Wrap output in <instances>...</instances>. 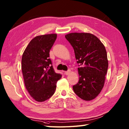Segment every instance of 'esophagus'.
<instances>
[{
    "label": "esophagus",
    "mask_w": 129,
    "mask_h": 129,
    "mask_svg": "<svg viewBox=\"0 0 129 129\" xmlns=\"http://www.w3.org/2000/svg\"><path fill=\"white\" fill-rule=\"evenodd\" d=\"M70 72H71V71H70V70H68V71H66V72H65V75H69V73H70Z\"/></svg>",
    "instance_id": "34e87169"
}]
</instances>
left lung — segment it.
I'll list each match as a JSON object with an SVG mask.
<instances>
[{"mask_svg":"<svg viewBox=\"0 0 129 129\" xmlns=\"http://www.w3.org/2000/svg\"><path fill=\"white\" fill-rule=\"evenodd\" d=\"M65 37L73 48L79 66V81L73 89L81 99L90 101L99 94L104 85L108 68L105 47L91 34L71 33Z\"/></svg>","mask_w":129,"mask_h":129,"instance_id":"8db88e82","label":"left lung"}]
</instances>
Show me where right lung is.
I'll use <instances>...</instances> for the list:
<instances>
[{"label": "right lung", "instance_id": "right-lung-1", "mask_svg": "<svg viewBox=\"0 0 129 129\" xmlns=\"http://www.w3.org/2000/svg\"><path fill=\"white\" fill-rule=\"evenodd\" d=\"M56 34L36 36L28 44L21 58V69L25 88L36 101L43 102L55 91L62 75L56 73L49 57V51Z\"/></svg>", "mask_w": 129, "mask_h": 129}]
</instances>
